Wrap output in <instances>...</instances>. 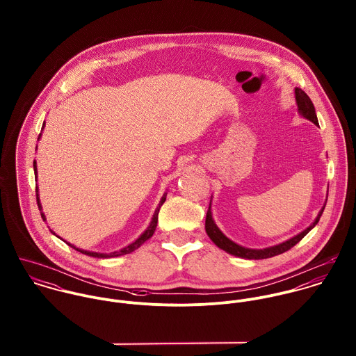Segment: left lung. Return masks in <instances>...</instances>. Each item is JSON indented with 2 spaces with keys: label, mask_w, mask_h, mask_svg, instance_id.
Instances as JSON below:
<instances>
[{
  "label": "left lung",
  "mask_w": 356,
  "mask_h": 356,
  "mask_svg": "<svg viewBox=\"0 0 356 356\" xmlns=\"http://www.w3.org/2000/svg\"><path fill=\"white\" fill-rule=\"evenodd\" d=\"M295 93H296V102H298V108H299V112L307 118L308 120H311L312 123L318 124V119H316V115H315V108H314V104L311 102V99L305 95V92L299 88L295 89ZM325 207L321 209V212L318 213L315 222L307 227L305 232H302L300 234L295 236L293 238L282 243V244H278L275 247H270V248H266V250H250V248H244L236 243H233L232 240H229L219 229L218 226L215 225L213 219H212V215H211V207L208 208L207 211V218H205V232L208 234V237L223 251L229 252V254H234V256H240V257H245V259H254V260H259V259H267V257H273V256H277V254H284L286 251H289L292 247H295L305 234L319 222V218L322 216V212H323Z\"/></svg>",
  "instance_id": "1"
}]
</instances>
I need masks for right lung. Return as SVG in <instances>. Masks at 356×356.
Instances as JSON below:
<instances>
[{
  "label": "right lung",
  "mask_w": 356,
  "mask_h": 356,
  "mask_svg": "<svg viewBox=\"0 0 356 356\" xmlns=\"http://www.w3.org/2000/svg\"><path fill=\"white\" fill-rule=\"evenodd\" d=\"M40 138V137H38ZM34 172H35V177H37V163L34 161ZM35 193H37V204H38V207H40V209H41V203H40V197H38V188L35 186ZM165 202V195L161 197V200H160V203L157 205V208H156V211H154V215H153L152 222H151V225H149V227L141 234V237L140 238H137L133 244H130V245H127L126 248H123V250H120V251H116V252H111V254H99V252H90V251H85V250H79V248H76V247H74L72 244H70V243H67L71 248H74V250H76L78 252H81V254H88V256H95V257H113V256H120V254H130V252H133V251H136V250H138L148 238H151L153 236V233H154V230H156V226H157V215H159V211H160V207L163 205V203ZM41 216H42V219L45 220V215L41 212ZM53 233V232H51ZM54 234V233H53Z\"/></svg>",
  "instance_id": "1"
}]
</instances>
